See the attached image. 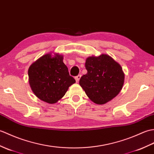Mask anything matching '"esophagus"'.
<instances>
[{"instance_id": "obj_1", "label": "esophagus", "mask_w": 154, "mask_h": 154, "mask_svg": "<svg viewBox=\"0 0 154 154\" xmlns=\"http://www.w3.org/2000/svg\"><path fill=\"white\" fill-rule=\"evenodd\" d=\"M80 78H81V75H78L77 76L75 77V80H76V82L77 83L79 82V80L80 79Z\"/></svg>"}]
</instances>
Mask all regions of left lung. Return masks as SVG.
<instances>
[{
    "instance_id": "1",
    "label": "left lung",
    "mask_w": 154,
    "mask_h": 154,
    "mask_svg": "<svg viewBox=\"0 0 154 154\" xmlns=\"http://www.w3.org/2000/svg\"><path fill=\"white\" fill-rule=\"evenodd\" d=\"M88 72L80 85L94 103L103 105L112 100L122 90L125 74L121 66L107 54L88 57L85 64Z\"/></svg>"
}]
</instances>
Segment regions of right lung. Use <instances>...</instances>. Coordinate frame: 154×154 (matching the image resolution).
<instances>
[{
  "mask_svg": "<svg viewBox=\"0 0 154 154\" xmlns=\"http://www.w3.org/2000/svg\"><path fill=\"white\" fill-rule=\"evenodd\" d=\"M29 83L37 97L49 104L60 100L71 85L76 82L70 76L59 53L44 54L31 64L28 69Z\"/></svg>",
  "mask_w": 154,
  "mask_h": 154,
  "instance_id": "add662e5",
  "label": "right lung"
}]
</instances>
